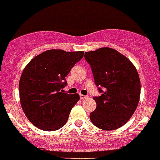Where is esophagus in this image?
I'll return each mask as SVG.
<instances>
[{"mask_svg": "<svg viewBox=\"0 0 160 160\" xmlns=\"http://www.w3.org/2000/svg\"><path fill=\"white\" fill-rule=\"evenodd\" d=\"M86 98H87V96H85V95L83 94H80V99H81V100H85Z\"/></svg>", "mask_w": 160, "mask_h": 160, "instance_id": "obj_1", "label": "esophagus"}]
</instances>
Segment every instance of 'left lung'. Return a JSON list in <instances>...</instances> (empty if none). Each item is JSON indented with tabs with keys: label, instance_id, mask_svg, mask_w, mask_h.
Segmentation results:
<instances>
[{
	"label": "left lung",
	"instance_id": "1",
	"mask_svg": "<svg viewBox=\"0 0 160 160\" xmlns=\"http://www.w3.org/2000/svg\"><path fill=\"white\" fill-rule=\"evenodd\" d=\"M101 96L94 97L97 108L90 115L92 123L105 131L119 128L132 117L140 97L137 69L127 57L110 48L85 53Z\"/></svg>",
	"mask_w": 160,
	"mask_h": 160
}]
</instances>
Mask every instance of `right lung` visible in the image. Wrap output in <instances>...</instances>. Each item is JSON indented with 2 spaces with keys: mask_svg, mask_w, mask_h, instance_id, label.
<instances>
[{
  "mask_svg": "<svg viewBox=\"0 0 160 160\" xmlns=\"http://www.w3.org/2000/svg\"><path fill=\"white\" fill-rule=\"evenodd\" d=\"M84 55V51L48 50L24 67L19 82L20 101L28 119L44 131L65 125L79 94L64 93L66 77Z\"/></svg>",
  "mask_w": 160,
  "mask_h": 160,
  "instance_id": "obj_1",
  "label": "right lung"
}]
</instances>
